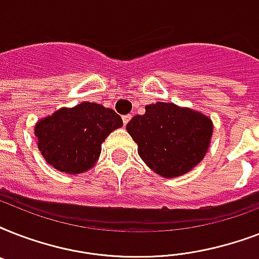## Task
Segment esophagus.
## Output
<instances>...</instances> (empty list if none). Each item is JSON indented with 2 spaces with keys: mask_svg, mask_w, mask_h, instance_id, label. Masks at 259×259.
<instances>
[{
  "mask_svg": "<svg viewBox=\"0 0 259 259\" xmlns=\"http://www.w3.org/2000/svg\"><path fill=\"white\" fill-rule=\"evenodd\" d=\"M130 118H132V115H130V114H126V115H123V117H122V121H123V126L127 125V122L130 121Z\"/></svg>",
  "mask_w": 259,
  "mask_h": 259,
  "instance_id": "esophagus-1",
  "label": "esophagus"
}]
</instances>
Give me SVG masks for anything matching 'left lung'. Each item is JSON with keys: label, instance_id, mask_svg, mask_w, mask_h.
<instances>
[{"label": "left lung", "instance_id": "obj_1", "mask_svg": "<svg viewBox=\"0 0 259 259\" xmlns=\"http://www.w3.org/2000/svg\"><path fill=\"white\" fill-rule=\"evenodd\" d=\"M145 110L144 115L132 118L126 130L150 169L164 177H176L203 160L212 136L208 117L164 102Z\"/></svg>", "mask_w": 259, "mask_h": 259}]
</instances>
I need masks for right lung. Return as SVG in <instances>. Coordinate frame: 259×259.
Instances as JSON below:
<instances>
[{
    "label": "right lung",
    "instance_id": "add662e5",
    "mask_svg": "<svg viewBox=\"0 0 259 259\" xmlns=\"http://www.w3.org/2000/svg\"><path fill=\"white\" fill-rule=\"evenodd\" d=\"M121 126V117L114 110L83 102L37 122L34 134L48 164L60 172L76 175L95 164L102 144Z\"/></svg>",
    "mask_w": 259,
    "mask_h": 259
}]
</instances>
